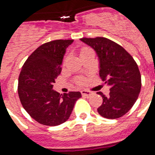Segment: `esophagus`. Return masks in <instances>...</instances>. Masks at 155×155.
I'll use <instances>...</instances> for the list:
<instances>
[{
  "instance_id": "esophagus-1",
  "label": "esophagus",
  "mask_w": 155,
  "mask_h": 155,
  "mask_svg": "<svg viewBox=\"0 0 155 155\" xmlns=\"http://www.w3.org/2000/svg\"><path fill=\"white\" fill-rule=\"evenodd\" d=\"M81 94H82V96H84V97H90L91 96H92L93 92H89V91H87V90H82V91H81Z\"/></svg>"
}]
</instances>
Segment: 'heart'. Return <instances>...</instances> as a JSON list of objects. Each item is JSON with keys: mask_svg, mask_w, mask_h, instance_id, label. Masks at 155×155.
<instances>
[{"mask_svg": "<svg viewBox=\"0 0 155 155\" xmlns=\"http://www.w3.org/2000/svg\"><path fill=\"white\" fill-rule=\"evenodd\" d=\"M87 50H88V49H83L82 51H81V53H83V52L86 51H87Z\"/></svg>", "mask_w": 155, "mask_h": 155, "instance_id": "heart-1", "label": "heart"}]
</instances>
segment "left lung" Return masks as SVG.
<instances>
[{"label": "left lung", "mask_w": 155, "mask_h": 155, "mask_svg": "<svg viewBox=\"0 0 155 155\" xmlns=\"http://www.w3.org/2000/svg\"><path fill=\"white\" fill-rule=\"evenodd\" d=\"M94 50L99 62V74L109 86L108 96L97 92L103 98L97 111L108 119H117L130 111L141 91V74L133 57L122 47L106 38L80 39Z\"/></svg>", "instance_id": "obj_1"}]
</instances>
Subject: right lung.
Returning a JSON list of instances; mask_svg holds the SVG:
<instances>
[{
  "mask_svg": "<svg viewBox=\"0 0 155 155\" xmlns=\"http://www.w3.org/2000/svg\"><path fill=\"white\" fill-rule=\"evenodd\" d=\"M74 40H54L40 46L24 63L18 78V96L23 108L40 124L55 126L68 120L80 92L60 95L53 89L61 72L67 48Z\"/></svg>",
  "mask_w": 155,
  "mask_h": 155,
  "instance_id": "add662e5",
  "label": "right lung"
}]
</instances>
